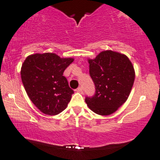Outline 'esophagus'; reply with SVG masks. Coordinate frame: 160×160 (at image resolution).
<instances>
[{
    "label": "esophagus",
    "mask_w": 160,
    "mask_h": 160,
    "mask_svg": "<svg viewBox=\"0 0 160 160\" xmlns=\"http://www.w3.org/2000/svg\"><path fill=\"white\" fill-rule=\"evenodd\" d=\"M75 91H76V92H82V91H83V88H82L81 87H78V88H77Z\"/></svg>",
    "instance_id": "1"
}]
</instances>
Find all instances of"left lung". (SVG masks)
Returning <instances> with one entry per match:
<instances>
[{
    "mask_svg": "<svg viewBox=\"0 0 160 160\" xmlns=\"http://www.w3.org/2000/svg\"><path fill=\"white\" fill-rule=\"evenodd\" d=\"M88 62L96 92L86 97V103L98 115H111L128 98L134 82V66L125 54L111 50L100 52Z\"/></svg>",
    "mask_w": 160,
    "mask_h": 160,
    "instance_id": "left-lung-1",
    "label": "left lung"
}]
</instances>
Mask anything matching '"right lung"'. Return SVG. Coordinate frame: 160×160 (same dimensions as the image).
I'll use <instances>...</instances> for the list:
<instances>
[{"mask_svg": "<svg viewBox=\"0 0 160 160\" xmlns=\"http://www.w3.org/2000/svg\"><path fill=\"white\" fill-rule=\"evenodd\" d=\"M73 58H61L54 53L29 55L21 68V80L28 96L38 109L48 115L64 111L73 90L63 76Z\"/></svg>", "mask_w": 160, "mask_h": 160, "instance_id": "1", "label": "right lung"}]
</instances>
